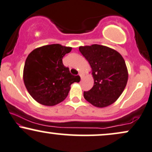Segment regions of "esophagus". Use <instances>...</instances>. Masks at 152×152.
I'll list each match as a JSON object with an SVG mask.
<instances>
[{"label":"esophagus","mask_w":152,"mask_h":152,"mask_svg":"<svg viewBox=\"0 0 152 152\" xmlns=\"http://www.w3.org/2000/svg\"><path fill=\"white\" fill-rule=\"evenodd\" d=\"M78 75H79L80 77H81V78L82 79V78H83V75H82L81 73H79V74H78Z\"/></svg>","instance_id":"esophagus-1"}]
</instances>
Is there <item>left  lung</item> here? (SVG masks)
Here are the masks:
<instances>
[{
  "label": "left lung",
  "mask_w": 152,
  "mask_h": 152,
  "mask_svg": "<svg viewBox=\"0 0 152 152\" xmlns=\"http://www.w3.org/2000/svg\"><path fill=\"white\" fill-rule=\"evenodd\" d=\"M91 67L94 80L90 91L83 97L96 107H105L114 103L125 90L128 80V71L121 54L108 47L100 45L79 47Z\"/></svg>",
  "instance_id": "1"
}]
</instances>
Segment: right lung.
I'll list each match as a JSON object with an SVG mask.
<instances>
[{
    "label": "right lung",
    "instance_id": "add662e5",
    "mask_svg": "<svg viewBox=\"0 0 152 152\" xmlns=\"http://www.w3.org/2000/svg\"><path fill=\"white\" fill-rule=\"evenodd\" d=\"M72 47L59 44L45 45L27 56L23 69V81L27 91L37 103L46 106L60 103L68 96L71 85L79 82L73 76L62 58Z\"/></svg>",
    "mask_w": 152,
    "mask_h": 152
}]
</instances>
